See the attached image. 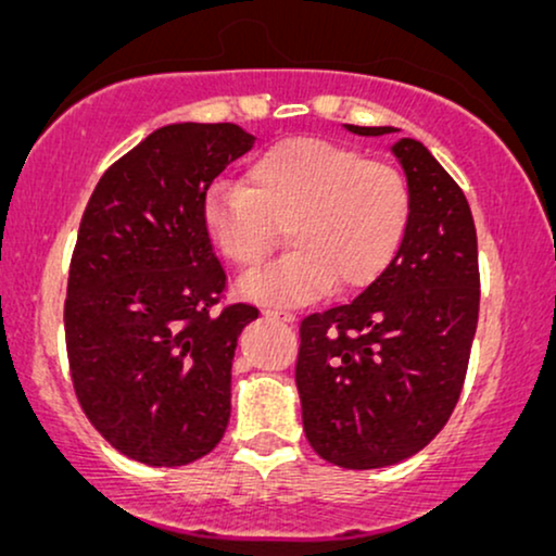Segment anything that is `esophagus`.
<instances>
[{
  "label": "esophagus",
  "mask_w": 556,
  "mask_h": 556,
  "mask_svg": "<svg viewBox=\"0 0 556 556\" xmlns=\"http://www.w3.org/2000/svg\"><path fill=\"white\" fill-rule=\"evenodd\" d=\"M265 318H270V321H278V324H293L295 316L293 314H286V311H263Z\"/></svg>",
  "instance_id": "34e87169"
}]
</instances>
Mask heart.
<instances>
[{"mask_svg": "<svg viewBox=\"0 0 556 556\" xmlns=\"http://www.w3.org/2000/svg\"><path fill=\"white\" fill-rule=\"evenodd\" d=\"M413 194L402 172L341 143L293 136L248 164L245 185L217 181L202 202V227L227 263L253 270L286 230L291 253L242 278V299L295 308L339 286L375 283L405 240Z\"/></svg>", "mask_w": 556, "mask_h": 556, "instance_id": "obj_1", "label": "heart"}]
</instances>
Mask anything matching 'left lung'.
Here are the masks:
<instances>
[{
  "instance_id": "8db88e82",
  "label": "left lung",
  "mask_w": 556,
  "mask_h": 556,
  "mask_svg": "<svg viewBox=\"0 0 556 556\" xmlns=\"http://www.w3.org/2000/svg\"><path fill=\"white\" fill-rule=\"evenodd\" d=\"M359 136L392 126H349ZM413 215L382 276L354 301L301 321L295 387L303 430L333 466L384 468L443 430L476 337L478 242L466 194L415 139L392 143Z\"/></svg>"
}]
</instances>
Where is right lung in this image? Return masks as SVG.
I'll use <instances>...</instances> for the list:
<instances>
[{"instance_id": "right-lung-1", "label": "right lung", "mask_w": 556, "mask_h": 556, "mask_svg": "<svg viewBox=\"0 0 556 556\" xmlns=\"http://www.w3.org/2000/svg\"><path fill=\"white\" fill-rule=\"evenodd\" d=\"M235 124H169L90 194L65 299L73 387L93 428L147 466H187L230 422L232 356L257 308L212 314L225 270L202 227L212 179L253 149Z\"/></svg>"}]
</instances>
